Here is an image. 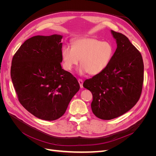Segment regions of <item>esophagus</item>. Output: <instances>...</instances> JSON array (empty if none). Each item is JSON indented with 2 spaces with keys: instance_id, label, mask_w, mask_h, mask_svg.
I'll return each instance as SVG.
<instances>
[{
  "instance_id": "34e87169",
  "label": "esophagus",
  "mask_w": 156,
  "mask_h": 156,
  "mask_svg": "<svg viewBox=\"0 0 156 156\" xmlns=\"http://www.w3.org/2000/svg\"><path fill=\"white\" fill-rule=\"evenodd\" d=\"M78 82H79V83L80 87H81V88H83V80H82V79H79V80H78Z\"/></svg>"
}]
</instances>
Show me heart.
<instances>
[{"mask_svg":"<svg viewBox=\"0 0 156 156\" xmlns=\"http://www.w3.org/2000/svg\"><path fill=\"white\" fill-rule=\"evenodd\" d=\"M114 55V48L107 41H103L93 37H83L75 40L72 48L64 46L61 51L65 69L71 71L79 62L81 75L88 73L96 75L104 71Z\"/></svg>","mask_w":156,"mask_h":156,"instance_id":"1","label":"heart"}]
</instances>
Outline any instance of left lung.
Segmentation results:
<instances>
[{
  "instance_id": "1",
  "label": "left lung",
  "mask_w": 156,
  "mask_h": 156,
  "mask_svg": "<svg viewBox=\"0 0 156 156\" xmlns=\"http://www.w3.org/2000/svg\"><path fill=\"white\" fill-rule=\"evenodd\" d=\"M111 32L117 44L111 63L103 72L83 83L92 94L93 113L102 120L115 119L133 108L140 98L144 80L140 52L126 36Z\"/></svg>"
}]
</instances>
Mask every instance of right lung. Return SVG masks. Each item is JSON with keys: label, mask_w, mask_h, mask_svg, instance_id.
<instances>
[{"label": "right lung", "mask_w": 156, "mask_h": 156, "mask_svg": "<svg viewBox=\"0 0 156 156\" xmlns=\"http://www.w3.org/2000/svg\"><path fill=\"white\" fill-rule=\"evenodd\" d=\"M62 35L35 36L14 55L11 78L21 104L40 119L62 116L80 88L69 72L62 69Z\"/></svg>", "instance_id": "1"}]
</instances>
